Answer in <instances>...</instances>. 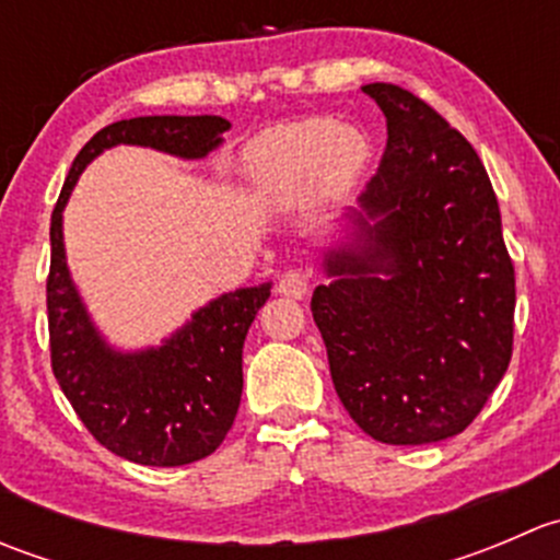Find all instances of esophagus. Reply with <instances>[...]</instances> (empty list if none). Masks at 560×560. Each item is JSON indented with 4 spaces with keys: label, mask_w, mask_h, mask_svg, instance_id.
I'll return each instance as SVG.
<instances>
[{
    "label": "esophagus",
    "mask_w": 560,
    "mask_h": 560,
    "mask_svg": "<svg viewBox=\"0 0 560 560\" xmlns=\"http://www.w3.org/2000/svg\"><path fill=\"white\" fill-rule=\"evenodd\" d=\"M276 292L284 298H295V301H301V298H306L308 292V276L301 273V270H287V273L279 279V284H276Z\"/></svg>",
    "instance_id": "obj_1"
}]
</instances>
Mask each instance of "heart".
Masks as SVG:
<instances>
[{
  "label": "heart",
  "instance_id": "1",
  "mask_svg": "<svg viewBox=\"0 0 560 560\" xmlns=\"http://www.w3.org/2000/svg\"><path fill=\"white\" fill-rule=\"evenodd\" d=\"M371 156L369 135L332 118H303L265 135L248 154V178L265 202L349 189Z\"/></svg>",
  "mask_w": 560,
  "mask_h": 560
}]
</instances>
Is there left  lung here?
<instances>
[{
    "label": "left lung",
    "mask_w": 560,
    "mask_h": 560,
    "mask_svg": "<svg viewBox=\"0 0 560 560\" xmlns=\"http://www.w3.org/2000/svg\"><path fill=\"white\" fill-rule=\"evenodd\" d=\"M363 92L387 149L319 248L312 314L338 398L371 439L444 442L506 374L515 268L471 143L406 89Z\"/></svg>",
    "instance_id": "obj_1"
}]
</instances>
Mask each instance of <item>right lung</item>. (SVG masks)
Segmentation results:
<instances>
[{
    "label": "right lung",
    "mask_w": 560,
    "mask_h": 560,
    "mask_svg": "<svg viewBox=\"0 0 560 560\" xmlns=\"http://www.w3.org/2000/svg\"><path fill=\"white\" fill-rule=\"evenodd\" d=\"M222 116H138L107 124L81 149L50 217V363L83 425L103 447L140 466H184L224 442L244 389V341L273 281L222 292L162 343L121 349L105 338L72 281L65 208L81 173L116 145L206 160L224 143Z\"/></svg>",
    "instance_id": "add662e5"
}]
</instances>
